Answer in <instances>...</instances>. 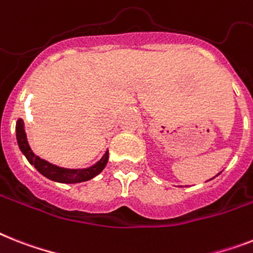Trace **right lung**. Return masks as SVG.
I'll return each instance as SVG.
<instances>
[{
    "instance_id": "obj_1",
    "label": "right lung",
    "mask_w": 253,
    "mask_h": 253,
    "mask_svg": "<svg viewBox=\"0 0 253 253\" xmlns=\"http://www.w3.org/2000/svg\"><path fill=\"white\" fill-rule=\"evenodd\" d=\"M16 141L19 145L20 151L26 156V159L28 160L31 165H34L36 168L39 173H41L44 176L49 178V179L54 180V182H59V183H80V182H85V180L92 179L93 176L98 175L101 173L104 168L108 164V152L105 156L102 157L100 161L93 165L89 169L83 170H70L63 169V168H58V166L52 165L48 161L40 159L39 156H36L34 152L31 151L28 141H27L26 132H24V123L22 120L16 121Z\"/></svg>"
}]
</instances>
